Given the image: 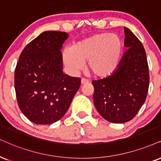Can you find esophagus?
Wrapping results in <instances>:
<instances>
[{"instance_id":"obj_1","label":"esophagus","mask_w":161,"mask_h":161,"mask_svg":"<svg viewBox=\"0 0 161 161\" xmlns=\"http://www.w3.org/2000/svg\"><path fill=\"white\" fill-rule=\"evenodd\" d=\"M88 82H89V81L87 80V79H81V84H82V85L87 84V83H88Z\"/></svg>"}]
</instances>
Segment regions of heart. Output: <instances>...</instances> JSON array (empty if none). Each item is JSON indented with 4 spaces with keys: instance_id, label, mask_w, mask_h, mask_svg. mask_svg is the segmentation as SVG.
Instances as JSON below:
<instances>
[{
    "instance_id": "obj_1",
    "label": "heart",
    "mask_w": 161,
    "mask_h": 161,
    "mask_svg": "<svg viewBox=\"0 0 161 161\" xmlns=\"http://www.w3.org/2000/svg\"><path fill=\"white\" fill-rule=\"evenodd\" d=\"M123 51L121 38L105 32L79 41L72 49H65L62 57L64 64L73 72L81 70L88 61L87 67L94 76L106 77L117 70Z\"/></svg>"
}]
</instances>
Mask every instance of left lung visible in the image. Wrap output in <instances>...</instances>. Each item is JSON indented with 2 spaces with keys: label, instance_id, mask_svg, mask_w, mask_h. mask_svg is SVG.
I'll return each instance as SVG.
<instances>
[{
  "label": "left lung",
  "instance_id": "1",
  "mask_svg": "<svg viewBox=\"0 0 161 161\" xmlns=\"http://www.w3.org/2000/svg\"><path fill=\"white\" fill-rule=\"evenodd\" d=\"M123 54L111 76L94 80L93 103L106 120L114 123L130 121L144 104L149 85V73L143 45L135 34L124 27Z\"/></svg>",
  "mask_w": 161,
  "mask_h": 161
}]
</instances>
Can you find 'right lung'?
I'll return each mask as SVG.
<instances>
[{
	"label": "right lung",
	"instance_id": "1",
	"mask_svg": "<svg viewBox=\"0 0 161 161\" xmlns=\"http://www.w3.org/2000/svg\"><path fill=\"white\" fill-rule=\"evenodd\" d=\"M69 35L45 31L25 47L15 70L18 106L38 125L52 124L65 114L81 79L63 73L61 50Z\"/></svg>",
	"mask_w": 161,
	"mask_h": 161
}]
</instances>
